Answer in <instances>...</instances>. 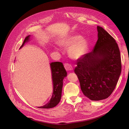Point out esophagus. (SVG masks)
Segmentation results:
<instances>
[{
	"mask_svg": "<svg viewBox=\"0 0 129 129\" xmlns=\"http://www.w3.org/2000/svg\"><path fill=\"white\" fill-rule=\"evenodd\" d=\"M64 67H65V69H66V70L68 71H72L73 70L72 66L71 65L68 64V63L64 64Z\"/></svg>",
	"mask_w": 129,
	"mask_h": 129,
	"instance_id": "esophagus-1",
	"label": "esophagus"
}]
</instances>
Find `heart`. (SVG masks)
<instances>
[{"instance_id":"1","label":"heart","mask_w":129,"mask_h":129,"mask_svg":"<svg viewBox=\"0 0 129 129\" xmlns=\"http://www.w3.org/2000/svg\"><path fill=\"white\" fill-rule=\"evenodd\" d=\"M58 44L64 48L69 49V54L74 59H78L83 56L88 48V42L83 36H69L62 38L58 41ZM55 50L57 49L55 48Z\"/></svg>"}]
</instances>
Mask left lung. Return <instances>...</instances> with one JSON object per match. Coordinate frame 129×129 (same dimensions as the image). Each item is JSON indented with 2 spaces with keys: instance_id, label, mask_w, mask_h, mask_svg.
Listing matches in <instances>:
<instances>
[{
  "instance_id": "obj_1",
  "label": "left lung",
  "mask_w": 129,
  "mask_h": 129,
  "mask_svg": "<svg viewBox=\"0 0 129 129\" xmlns=\"http://www.w3.org/2000/svg\"><path fill=\"white\" fill-rule=\"evenodd\" d=\"M97 31L98 40L92 51L78 59L74 70L84 94L93 101L110 96L121 72L116 41L101 26H97Z\"/></svg>"
}]
</instances>
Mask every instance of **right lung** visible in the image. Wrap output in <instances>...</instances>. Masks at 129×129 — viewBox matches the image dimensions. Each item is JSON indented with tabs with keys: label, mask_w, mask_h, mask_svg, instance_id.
<instances>
[{
	"label": "right lung",
	"mask_w": 129,
	"mask_h": 129,
	"mask_svg": "<svg viewBox=\"0 0 129 129\" xmlns=\"http://www.w3.org/2000/svg\"><path fill=\"white\" fill-rule=\"evenodd\" d=\"M30 37L31 36L29 35L25 38L23 44L20 49L22 47L25 43L29 41ZM50 68L53 82V94L49 102L43 106L38 107L39 108L49 109L55 107L59 103L62 97L63 82L64 78L67 76V72L63 63L59 62L51 63Z\"/></svg>",
	"instance_id": "1"
}]
</instances>
